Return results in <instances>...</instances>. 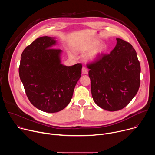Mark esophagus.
I'll return each instance as SVG.
<instances>
[{
	"instance_id": "obj_1",
	"label": "esophagus",
	"mask_w": 155,
	"mask_h": 155,
	"mask_svg": "<svg viewBox=\"0 0 155 155\" xmlns=\"http://www.w3.org/2000/svg\"><path fill=\"white\" fill-rule=\"evenodd\" d=\"M87 68H86V67H83L82 68V71H81V72H82V74H87Z\"/></svg>"
}]
</instances>
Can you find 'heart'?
I'll return each instance as SVG.
<instances>
[{
    "mask_svg": "<svg viewBox=\"0 0 155 155\" xmlns=\"http://www.w3.org/2000/svg\"><path fill=\"white\" fill-rule=\"evenodd\" d=\"M100 41L97 40H91L87 42L83 45L76 48L77 50L81 52H84L90 50L86 56V59L87 61H94L99 56H101L106 50V46L105 45H99Z\"/></svg>",
    "mask_w": 155,
    "mask_h": 155,
    "instance_id": "b5f03b06",
    "label": "heart"
}]
</instances>
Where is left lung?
<instances>
[{"label": "left lung", "mask_w": 155, "mask_h": 155, "mask_svg": "<svg viewBox=\"0 0 155 155\" xmlns=\"http://www.w3.org/2000/svg\"><path fill=\"white\" fill-rule=\"evenodd\" d=\"M115 48L87 64L90 69L91 94L94 102L108 111L124 108L140 86V65L129 43L117 38Z\"/></svg>", "instance_id": "8db88e82"}]
</instances>
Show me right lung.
I'll return each mask as SVG.
<instances>
[{"label": "right lung", "mask_w": 155, "mask_h": 155, "mask_svg": "<svg viewBox=\"0 0 155 155\" xmlns=\"http://www.w3.org/2000/svg\"><path fill=\"white\" fill-rule=\"evenodd\" d=\"M56 40L45 36L35 39L21 54L20 79L27 97L37 108L58 112L69 104L81 74L82 64H61L60 49L53 48Z\"/></svg>", "instance_id": "1"}]
</instances>
